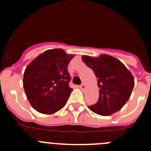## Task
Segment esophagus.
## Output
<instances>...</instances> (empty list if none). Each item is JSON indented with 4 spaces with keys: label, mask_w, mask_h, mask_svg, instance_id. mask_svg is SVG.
<instances>
[{
    "label": "esophagus",
    "mask_w": 151,
    "mask_h": 151,
    "mask_svg": "<svg viewBox=\"0 0 151 151\" xmlns=\"http://www.w3.org/2000/svg\"><path fill=\"white\" fill-rule=\"evenodd\" d=\"M80 88L82 89V90H85V89L86 88V85H85V84L82 83V85H80Z\"/></svg>",
    "instance_id": "obj_1"
}]
</instances>
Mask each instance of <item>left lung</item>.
<instances>
[{
	"instance_id": "obj_1",
	"label": "left lung",
	"mask_w": 151,
	"mask_h": 151,
	"mask_svg": "<svg viewBox=\"0 0 151 151\" xmlns=\"http://www.w3.org/2000/svg\"><path fill=\"white\" fill-rule=\"evenodd\" d=\"M82 59L94 71L100 88L98 101L89 109L101 116L112 115L121 110L134 88L132 74L120 60L107 54L98 57L84 55Z\"/></svg>"
}]
</instances>
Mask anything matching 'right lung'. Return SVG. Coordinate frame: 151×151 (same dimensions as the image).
Masks as SVG:
<instances>
[{
	"label": "right lung",
	"mask_w": 151,
	"mask_h": 151,
	"mask_svg": "<svg viewBox=\"0 0 151 151\" xmlns=\"http://www.w3.org/2000/svg\"><path fill=\"white\" fill-rule=\"evenodd\" d=\"M74 57L60 48L47 50L26 66L23 88L35 110L53 114L66 105L73 91L67 66Z\"/></svg>",
	"instance_id": "1"
}]
</instances>
